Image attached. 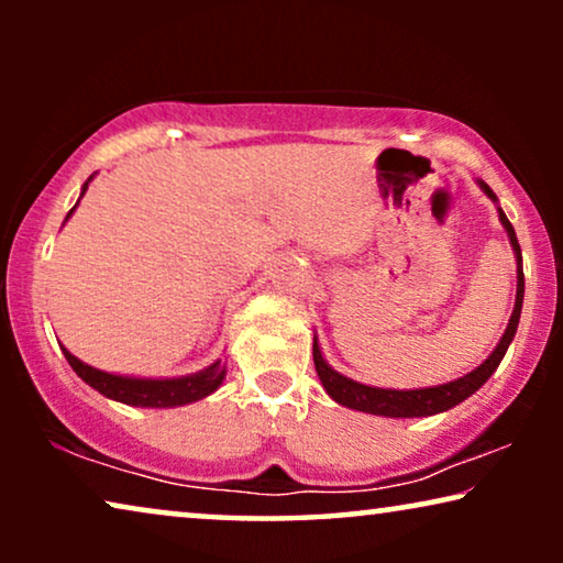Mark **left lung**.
I'll list each match as a JSON object with an SVG mask.
<instances>
[{
    "instance_id": "obj_1",
    "label": "left lung",
    "mask_w": 563,
    "mask_h": 563,
    "mask_svg": "<svg viewBox=\"0 0 563 563\" xmlns=\"http://www.w3.org/2000/svg\"><path fill=\"white\" fill-rule=\"evenodd\" d=\"M479 187L484 195L497 205V195L482 179H479ZM497 212H499V222H503V228L507 230V238H510L515 261H518V295H515L510 322H507L505 335L499 338L497 349L492 351L489 356L474 368V372H468L461 376V379H453L449 384H438V387H426V389H382V387H368V384L353 382L349 376L338 374L333 366H328V361L322 358V351L318 345V335H314L312 341L314 368H318L322 387H325L328 395L333 397L338 405L351 407V410H358V412L382 415V418H428V415L445 412L451 410V407H456L459 402H464L466 397H472L474 391L497 372L499 361L505 358V353L510 349L515 338V330H518L522 295H526V276H522V253H520L518 235H515V228L510 225V220H507L503 207H497Z\"/></svg>"
}]
</instances>
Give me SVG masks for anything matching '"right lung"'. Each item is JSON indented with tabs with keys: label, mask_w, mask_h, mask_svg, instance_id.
Returning <instances> with one entry per match:
<instances>
[{
	"label": "right lung",
	"mask_w": 563,
	"mask_h": 563,
	"mask_svg": "<svg viewBox=\"0 0 563 563\" xmlns=\"http://www.w3.org/2000/svg\"><path fill=\"white\" fill-rule=\"evenodd\" d=\"M91 179H95V174L84 181L81 197L84 191H87ZM74 210L66 214V220L71 218ZM60 349H64V345H60ZM64 356L68 364H71L74 372L79 374L91 389H97L99 395L114 399V402L133 405V407H181V405L197 402V399H205L207 395H212V391L222 384V379H225V372H228L225 364L218 358L214 364H210L197 374L174 376V379H141V376H120L110 372H99V368L84 364V361L76 358L74 353L66 349H64Z\"/></svg>",
	"instance_id": "add662e5"
}]
</instances>
